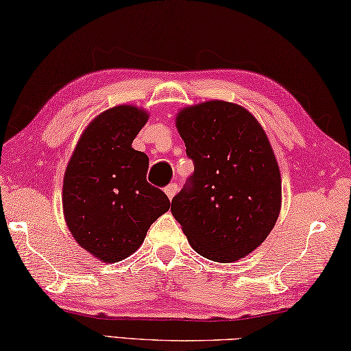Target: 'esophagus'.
I'll return each mask as SVG.
<instances>
[{
	"mask_svg": "<svg viewBox=\"0 0 351 351\" xmlns=\"http://www.w3.org/2000/svg\"><path fill=\"white\" fill-rule=\"evenodd\" d=\"M164 191H166V195L169 199H173V196L178 193V185L176 184H170L167 185L166 189H164Z\"/></svg>",
	"mask_w": 351,
	"mask_h": 351,
	"instance_id": "obj_1",
	"label": "esophagus"
}]
</instances>
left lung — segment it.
Returning <instances> with one entry per match:
<instances>
[{
  "label": "left lung",
  "instance_id": "obj_1",
  "mask_svg": "<svg viewBox=\"0 0 351 351\" xmlns=\"http://www.w3.org/2000/svg\"><path fill=\"white\" fill-rule=\"evenodd\" d=\"M176 128L195 173L170 211L190 245L214 263H234L265 241L282 206L278 160L263 126L234 102L184 107Z\"/></svg>",
  "mask_w": 351,
  "mask_h": 351
}]
</instances>
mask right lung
Here are the masks:
<instances>
[{
	"mask_svg": "<svg viewBox=\"0 0 351 351\" xmlns=\"http://www.w3.org/2000/svg\"><path fill=\"white\" fill-rule=\"evenodd\" d=\"M149 119L136 106L102 111L81 134L63 178V214L75 241L101 263L128 258L152 223L169 211L146 181L147 155L131 145Z\"/></svg>",
	"mask_w": 351,
	"mask_h": 351,
	"instance_id": "add662e5",
	"label": "right lung"
}]
</instances>
